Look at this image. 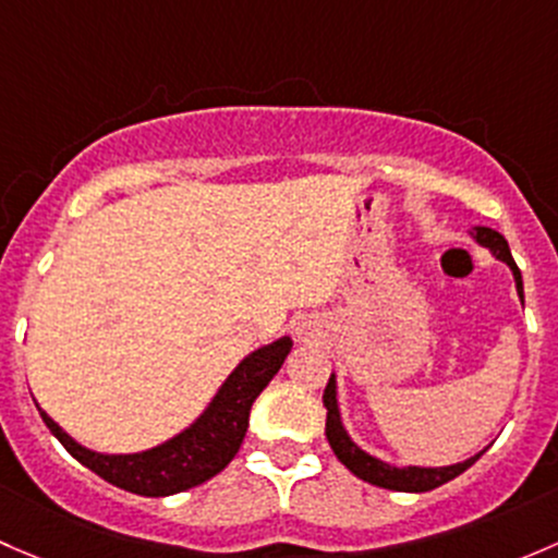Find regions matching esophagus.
<instances>
[{
	"label": "esophagus",
	"instance_id": "obj_1",
	"mask_svg": "<svg viewBox=\"0 0 558 558\" xmlns=\"http://www.w3.org/2000/svg\"><path fill=\"white\" fill-rule=\"evenodd\" d=\"M298 336H301V338H303V341H306V338H308V336H312V332H308V330H306V325H301V327H298Z\"/></svg>",
	"mask_w": 558,
	"mask_h": 558
}]
</instances>
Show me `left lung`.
Wrapping results in <instances>:
<instances>
[{"mask_svg": "<svg viewBox=\"0 0 558 558\" xmlns=\"http://www.w3.org/2000/svg\"><path fill=\"white\" fill-rule=\"evenodd\" d=\"M470 236L478 246H486L499 263L510 268L515 281V292H519L521 303H524V281H521V271L515 266L513 255H510V246L505 241L502 233H497L494 228L486 226H475L470 231ZM322 403L327 408V424H325V435H327V444H330L332 453L338 457V462L347 464L349 473H354L357 478L367 481L373 486H381V489H392V492H433L438 486L449 484V481L462 475L464 470L473 468L484 451H478L475 457L464 459V462L457 464H446V468H422V464H408V468H398V464H389L384 459L373 457L365 449H360L352 438H349L347 427L341 422V408H338V381H336V373H330V381H327L325 395H322Z\"/></svg>", "mask_w": 558, "mask_h": 558, "instance_id": "left-lung-1", "label": "left lung"}]
</instances>
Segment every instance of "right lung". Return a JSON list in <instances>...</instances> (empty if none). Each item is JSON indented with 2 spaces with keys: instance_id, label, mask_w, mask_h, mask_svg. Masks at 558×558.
<instances>
[{
  "instance_id": "right-lung-1",
  "label": "right lung",
  "mask_w": 558,
  "mask_h": 558,
  "mask_svg": "<svg viewBox=\"0 0 558 558\" xmlns=\"http://www.w3.org/2000/svg\"><path fill=\"white\" fill-rule=\"evenodd\" d=\"M292 349V338L281 336L266 347L246 354L241 363L233 367L231 376L222 381L209 405L187 424L182 433L153 449L134 453H101L77 444L64 427L53 422L48 413L39 408V416L48 424L50 433L61 440V446L94 470L107 484L118 486L142 497H169L193 489L204 481L215 478L220 470L231 464L236 457L241 440H244L246 427H250V411L257 395L268 387L279 367L284 365L287 354Z\"/></svg>"
}]
</instances>
